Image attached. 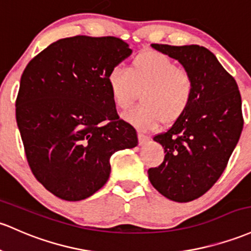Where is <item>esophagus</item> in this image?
<instances>
[{
    "mask_svg": "<svg viewBox=\"0 0 251 251\" xmlns=\"http://www.w3.org/2000/svg\"><path fill=\"white\" fill-rule=\"evenodd\" d=\"M138 139H139V144L140 145H144V144H147V143L149 142V137L148 136H145V134H143V133H138Z\"/></svg>",
    "mask_w": 251,
    "mask_h": 251,
    "instance_id": "esophagus-1",
    "label": "esophagus"
}]
</instances>
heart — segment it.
Segmentation results:
<instances>
[{"label": "heart", "instance_id": "obj_1", "mask_svg": "<svg viewBox=\"0 0 251 251\" xmlns=\"http://www.w3.org/2000/svg\"><path fill=\"white\" fill-rule=\"evenodd\" d=\"M115 106L127 108L140 90L142 104L124 113V119L143 131L172 124L188 109L194 96V79L174 60L159 52H143L130 68L115 65L107 76Z\"/></svg>", "mask_w": 251, "mask_h": 251}]
</instances>
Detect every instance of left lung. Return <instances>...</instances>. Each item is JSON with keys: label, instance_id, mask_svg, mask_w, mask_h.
I'll return each instance as SVG.
<instances>
[{"label": "left lung", "instance_id": "obj_1", "mask_svg": "<svg viewBox=\"0 0 251 251\" xmlns=\"http://www.w3.org/2000/svg\"><path fill=\"white\" fill-rule=\"evenodd\" d=\"M151 46L178 60L194 79L191 106L169 130L153 137L166 152L163 163L148 170L162 195L188 202L205 194L226 168L243 130L241 94L235 78L203 46Z\"/></svg>", "mask_w": 251, "mask_h": 251}]
</instances>
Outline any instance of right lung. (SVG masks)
I'll list each match as a JSON object with an SVG mask.
<instances>
[{
    "label": "right lung",
    "mask_w": 251,
    "mask_h": 251,
    "mask_svg": "<svg viewBox=\"0 0 251 251\" xmlns=\"http://www.w3.org/2000/svg\"><path fill=\"white\" fill-rule=\"evenodd\" d=\"M115 37L59 39L27 64L16 98V123L33 175L52 194L79 201L111 174L115 151L138 145L117 119L107 76L131 56Z\"/></svg>",
    "instance_id": "right-lung-1"
}]
</instances>
